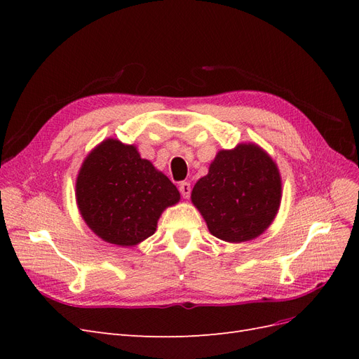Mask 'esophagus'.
<instances>
[{
	"label": "esophagus",
	"mask_w": 359,
	"mask_h": 359,
	"mask_svg": "<svg viewBox=\"0 0 359 359\" xmlns=\"http://www.w3.org/2000/svg\"><path fill=\"white\" fill-rule=\"evenodd\" d=\"M180 191H181V196H182L184 199H189V198H190V191H191L190 182L182 181V182L180 184Z\"/></svg>",
	"instance_id": "obj_1"
}]
</instances>
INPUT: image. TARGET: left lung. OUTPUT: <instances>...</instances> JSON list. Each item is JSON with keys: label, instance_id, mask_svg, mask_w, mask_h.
<instances>
[{"label": "left lung", "instance_id": "obj_1", "mask_svg": "<svg viewBox=\"0 0 359 359\" xmlns=\"http://www.w3.org/2000/svg\"><path fill=\"white\" fill-rule=\"evenodd\" d=\"M278 166L255 142L220 149L191 190L210 232L226 243H245L274 222L281 202Z\"/></svg>", "mask_w": 359, "mask_h": 359}]
</instances>
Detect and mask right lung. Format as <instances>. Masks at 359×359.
Here are the masks:
<instances>
[{
	"mask_svg": "<svg viewBox=\"0 0 359 359\" xmlns=\"http://www.w3.org/2000/svg\"><path fill=\"white\" fill-rule=\"evenodd\" d=\"M181 199L178 189L135 145L104 139L85 157L76 203L86 226L104 243L135 247L157 229L161 212Z\"/></svg>",
	"mask_w": 359,
	"mask_h": 359,
	"instance_id": "right-lung-1",
	"label": "right lung"
}]
</instances>
